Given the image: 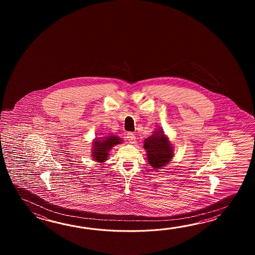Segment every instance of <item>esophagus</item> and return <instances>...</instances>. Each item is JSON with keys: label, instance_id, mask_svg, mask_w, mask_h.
Listing matches in <instances>:
<instances>
[{"label": "esophagus", "instance_id": "34e87169", "mask_svg": "<svg viewBox=\"0 0 255 255\" xmlns=\"http://www.w3.org/2000/svg\"><path fill=\"white\" fill-rule=\"evenodd\" d=\"M127 139L129 141L130 143H135V136L133 133H128V135H127Z\"/></svg>", "mask_w": 255, "mask_h": 255}]
</instances>
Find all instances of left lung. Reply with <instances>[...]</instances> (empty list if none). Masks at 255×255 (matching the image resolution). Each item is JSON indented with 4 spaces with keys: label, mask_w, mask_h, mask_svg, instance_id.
Wrapping results in <instances>:
<instances>
[{
    "label": "left lung",
    "mask_w": 255,
    "mask_h": 255,
    "mask_svg": "<svg viewBox=\"0 0 255 255\" xmlns=\"http://www.w3.org/2000/svg\"><path fill=\"white\" fill-rule=\"evenodd\" d=\"M147 161L154 169L162 168L173 157V147L161 128L153 132L144 140Z\"/></svg>",
    "instance_id": "obj_1"
}]
</instances>
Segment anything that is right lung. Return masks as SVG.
<instances>
[{
	"mask_svg": "<svg viewBox=\"0 0 255 255\" xmlns=\"http://www.w3.org/2000/svg\"><path fill=\"white\" fill-rule=\"evenodd\" d=\"M122 141L120 137L115 135H108L106 137H96L93 142L92 157L94 160L100 163L105 162L108 159L110 149L116 145L120 144Z\"/></svg>",
	"mask_w": 255,
	"mask_h": 255,
	"instance_id": "right-lung-1",
	"label": "right lung"
}]
</instances>
